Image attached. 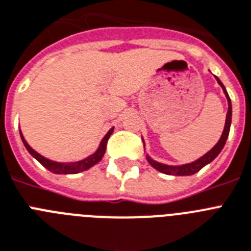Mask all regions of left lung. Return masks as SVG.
Returning <instances> with one entry per match:
<instances>
[{
    "label": "left lung",
    "mask_w": 251,
    "mask_h": 251,
    "mask_svg": "<svg viewBox=\"0 0 251 251\" xmlns=\"http://www.w3.org/2000/svg\"><path fill=\"white\" fill-rule=\"evenodd\" d=\"M217 78V76H215ZM217 82L219 83V86L222 87L223 92H225L226 97H227V101H228V111H227V117H226V124H225V129H223V133L219 138V141L217 142L214 148L210 151H208L204 156H201L198 160L192 161L190 164H183V165H167V164H161V163H158V161L152 160L150 156H146L148 158V161L150 163L151 167H154L156 171L164 173V175L169 176H191L195 175L196 172H199L201 168H204L205 165L209 164L210 161L214 160L217 156L219 155V152L222 151V149L225 148V144L227 138H228L229 133V127H231V119H232V105H231V100H229V96L227 91H226L225 86L222 84V82L219 80V78H217ZM145 146V145H144Z\"/></svg>",
    "instance_id": "1"
}]
</instances>
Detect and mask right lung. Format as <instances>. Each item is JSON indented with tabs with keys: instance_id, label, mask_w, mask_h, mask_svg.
<instances>
[{
	"instance_id": "1",
	"label": "right lung",
	"mask_w": 251,
	"mask_h": 251,
	"mask_svg": "<svg viewBox=\"0 0 251 251\" xmlns=\"http://www.w3.org/2000/svg\"><path fill=\"white\" fill-rule=\"evenodd\" d=\"M113 130L114 128H111V129L105 134V137L102 138L100 146H99V149H97L95 154H92L91 156H88V158L83 159V160L76 161V163H57V161L50 160V159L45 158V156H42L41 154H38L37 151L33 150V149L26 144V141L23 137L22 130H20V137H22L23 144H24V146L26 148V150L29 151V154L32 155L33 158H36L37 160H38L43 167L46 168V169H49L50 172H52L55 175H75V173H79V172L90 169L91 167L97 164V163L102 159L103 154H105V150H106L107 140H109V137H110L111 133H113Z\"/></svg>"
}]
</instances>
